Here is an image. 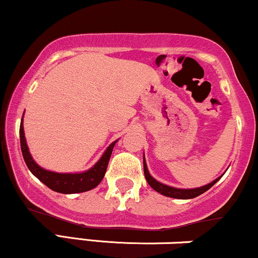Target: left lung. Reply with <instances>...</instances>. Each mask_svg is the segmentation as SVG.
Returning <instances> with one entry per match:
<instances>
[{
	"instance_id": "left-lung-1",
	"label": "left lung",
	"mask_w": 258,
	"mask_h": 258,
	"mask_svg": "<svg viewBox=\"0 0 258 258\" xmlns=\"http://www.w3.org/2000/svg\"><path fill=\"white\" fill-rule=\"evenodd\" d=\"M144 172H145V177H146V181L150 184L151 187L154 190L160 193V195L165 196V197H170V198H176V199H192L196 198V197L203 195L204 192H207L208 189H210L211 187L214 186L217 181L220 180V177H217L216 180H214L211 183L205 184L203 187H198V188H190V189H181V188H175V187H170V186H166L164 183H160L156 178H153L150 175L147 169V164H146V160H145V156H144Z\"/></svg>"
}]
</instances>
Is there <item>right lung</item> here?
I'll use <instances>...</instances> for the list:
<instances>
[{
    "mask_svg": "<svg viewBox=\"0 0 258 258\" xmlns=\"http://www.w3.org/2000/svg\"><path fill=\"white\" fill-rule=\"evenodd\" d=\"M117 141L112 142L102 157L98 160L93 168L84 172H78V174H60V172H54L45 170L41 168L35 160L32 159L31 154L29 152L25 135H24V126L23 119L20 123V147L21 153H23L24 160H25L29 170L38 178L41 182H43L45 186L49 187L50 189L55 190L57 193H63V195H72V193H82L87 192L95 188L98 184L101 182V180L105 176L106 169H107L108 160L113 151L114 145Z\"/></svg>",
    "mask_w": 258,
    "mask_h": 258,
    "instance_id": "right-lung-1",
    "label": "right lung"
}]
</instances>
